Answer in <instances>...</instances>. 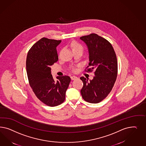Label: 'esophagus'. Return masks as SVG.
Masks as SVG:
<instances>
[{
    "instance_id": "obj_1",
    "label": "esophagus",
    "mask_w": 146,
    "mask_h": 146,
    "mask_svg": "<svg viewBox=\"0 0 146 146\" xmlns=\"http://www.w3.org/2000/svg\"><path fill=\"white\" fill-rule=\"evenodd\" d=\"M71 80H74L78 79V78L76 76H71Z\"/></svg>"
}]
</instances>
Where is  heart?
Masks as SVG:
<instances>
[{
    "instance_id": "heart-1",
    "label": "heart",
    "mask_w": 146,
    "mask_h": 146,
    "mask_svg": "<svg viewBox=\"0 0 146 146\" xmlns=\"http://www.w3.org/2000/svg\"><path fill=\"white\" fill-rule=\"evenodd\" d=\"M72 49L73 50H75V49H81L82 50H83V48L82 46L81 45L78 43L77 42H73L72 43Z\"/></svg>"
}]
</instances>
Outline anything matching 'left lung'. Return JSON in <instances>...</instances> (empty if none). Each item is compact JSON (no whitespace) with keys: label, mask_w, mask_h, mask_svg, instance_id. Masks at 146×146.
Returning a JSON list of instances; mask_svg holds the SVG:
<instances>
[{"label":"left lung","mask_w":146,"mask_h":146,"mask_svg":"<svg viewBox=\"0 0 146 146\" xmlns=\"http://www.w3.org/2000/svg\"><path fill=\"white\" fill-rule=\"evenodd\" d=\"M89 53L87 72L95 70L93 80L80 78L84 86L81 94L84 101L91 103L101 102L110 93L117 76L118 64L115 50L110 43L96 34L80 37Z\"/></svg>","instance_id":"obj_1"}]
</instances>
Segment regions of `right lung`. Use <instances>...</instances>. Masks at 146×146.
I'll use <instances>...</instances> for the list:
<instances>
[{"mask_svg": "<svg viewBox=\"0 0 146 146\" xmlns=\"http://www.w3.org/2000/svg\"><path fill=\"white\" fill-rule=\"evenodd\" d=\"M61 42L43 37L32 46L27 57L29 84L40 101L50 106L64 102L71 82L70 77L66 75L57 76L55 81L51 74L50 66L58 61L56 48Z\"/></svg>", "mask_w": 146, "mask_h": 146, "instance_id": "obj_1", "label": "right lung"}]
</instances>
